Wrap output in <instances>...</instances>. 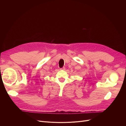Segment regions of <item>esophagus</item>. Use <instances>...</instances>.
<instances>
[{"label": "esophagus", "instance_id": "1", "mask_svg": "<svg viewBox=\"0 0 126 126\" xmlns=\"http://www.w3.org/2000/svg\"><path fill=\"white\" fill-rule=\"evenodd\" d=\"M60 69H61V70H65V67H62V68H60Z\"/></svg>", "mask_w": 126, "mask_h": 126}]
</instances>
